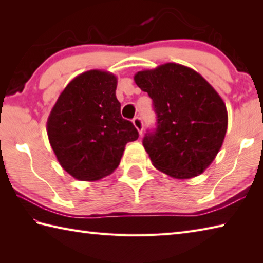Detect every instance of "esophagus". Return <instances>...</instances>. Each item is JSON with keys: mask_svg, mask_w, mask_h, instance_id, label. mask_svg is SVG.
Masks as SVG:
<instances>
[{"mask_svg": "<svg viewBox=\"0 0 263 263\" xmlns=\"http://www.w3.org/2000/svg\"><path fill=\"white\" fill-rule=\"evenodd\" d=\"M133 124H135V126H136L137 130L139 131V133H140V135H142L143 122H142V120H141V117H139V116L135 117V119H133Z\"/></svg>", "mask_w": 263, "mask_h": 263, "instance_id": "obj_1", "label": "esophagus"}]
</instances>
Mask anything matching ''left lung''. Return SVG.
<instances>
[{
    "label": "left lung",
    "mask_w": 263,
    "mask_h": 263,
    "mask_svg": "<svg viewBox=\"0 0 263 263\" xmlns=\"http://www.w3.org/2000/svg\"><path fill=\"white\" fill-rule=\"evenodd\" d=\"M135 81L157 115V126L142 140L153 165L177 180L203 173L227 131L224 100L197 71L176 63L139 71Z\"/></svg>",
    "instance_id": "8db88e82"
}]
</instances>
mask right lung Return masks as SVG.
I'll list each match as a JSON object with an SVG mask.
<instances>
[{
  "instance_id": "obj_1",
  "label": "right lung",
  "mask_w": 263,
  "mask_h": 263,
  "mask_svg": "<svg viewBox=\"0 0 263 263\" xmlns=\"http://www.w3.org/2000/svg\"><path fill=\"white\" fill-rule=\"evenodd\" d=\"M116 86L109 72H83L65 87L49 114V143L60 165L77 180L111 174L125 144L139 138L133 123L121 115Z\"/></svg>"
}]
</instances>
